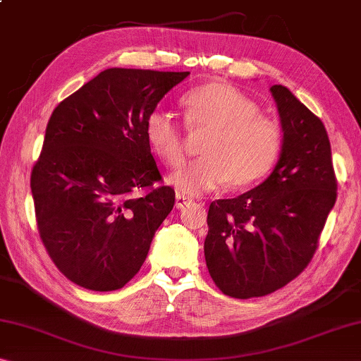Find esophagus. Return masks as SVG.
<instances>
[{
    "label": "esophagus",
    "instance_id": "1",
    "mask_svg": "<svg viewBox=\"0 0 361 361\" xmlns=\"http://www.w3.org/2000/svg\"><path fill=\"white\" fill-rule=\"evenodd\" d=\"M192 202V198H188V197H185V195H180V193H177L176 195V208L177 209H180V208H184L187 203H190Z\"/></svg>",
    "mask_w": 361,
    "mask_h": 361
}]
</instances>
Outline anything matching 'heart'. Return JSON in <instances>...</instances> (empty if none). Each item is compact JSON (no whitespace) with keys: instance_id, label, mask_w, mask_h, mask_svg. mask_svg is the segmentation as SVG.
Segmentation results:
<instances>
[{"instance_id":"1","label":"heart","mask_w":361,"mask_h":361,"mask_svg":"<svg viewBox=\"0 0 361 361\" xmlns=\"http://www.w3.org/2000/svg\"><path fill=\"white\" fill-rule=\"evenodd\" d=\"M185 124L208 127L200 153L168 176L177 193L197 197L227 180L232 187L250 185L269 173L281 152V130L253 99L234 85L213 80L192 88L180 98ZM149 149L164 164L182 157V129L163 109H153L143 124Z\"/></svg>"}]
</instances>
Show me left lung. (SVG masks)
Segmentation results:
<instances>
[{
	"label": "left lung",
	"instance_id": "8db88e82",
	"mask_svg": "<svg viewBox=\"0 0 361 361\" xmlns=\"http://www.w3.org/2000/svg\"><path fill=\"white\" fill-rule=\"evenodd\" d=\"M282 127L268 179L208 209L204 259L214 284L234 298L263 297L302 273L336 203L328 132L287 87L273 85Z\"/></svg>",
	"mask_w": 361,
	"mask_h": 361
}]
</instances>
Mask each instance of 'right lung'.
<instances>
[{
  "label": "right lung",
  "mask_w": 361,
  "mask_h": 361,
  "mask_svg": "<svg viewBox=\"0 0 361 361\" xmlns=\"http://www.w3.org/2000/svg\"><path fill=\"white\" fill-rule=\"evenodd\" d=\"M188 74L111 68L54 108L30 188L43 245L74 284L118 290L145 262L176 193L153 188L161 174L143 124Z\"/></svg>",
  "instance_id": "right-lung-1"
}]
</instances>
